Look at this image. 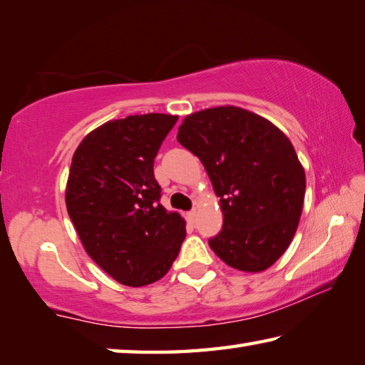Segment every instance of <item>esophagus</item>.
Masks as SVG:
<instances>
[{
    "label": "esophagus",
    "instance_id": "34e87169",
    "mask_svg": "<svg viewBox=\"0 0 365 365\" xmlns=\"http://www.w3.org/2000/svg\"><path fill=\"white\" fill-rule=\"evenodd\" d=\"M188 219H190L191 222H195V219H196V209H193V211L188 212Z\"/></svg>",
    "mask_w": 365,
    "mask_h": 365
}]
</instances>
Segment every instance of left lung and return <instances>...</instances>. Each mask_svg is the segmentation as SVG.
Segmentation results:
<instances>
[{
	"instance_id": "left-lung-1",
	"label": "left lung",
	"mask_w": 365,
	"mask_h": 365,
	"mask_svg": "<svg viewBox=\"0 0 365 365\" xmlns=\"http://www.w3.org/2000/svg\"><path fill=\"white\" fill-rule=\"evenodd\" d=\"M177 140L200 158L220 197L224 225L211 250L233 269H269L292 243L304 205L306 174L292 141L237 106L187 115Z\"/></svg>"
}]
</instances>
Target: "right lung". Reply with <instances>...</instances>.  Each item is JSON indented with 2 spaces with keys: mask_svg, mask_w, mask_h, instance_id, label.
Listing matches in <instances>:
<instances>
[{
  "mask_svg": "<svg viewBox=\"0 0 365 365\" xmlns=\"http://www.w3.org/2000/svg\"><path fill=\"white\" fill-rule=\"evenodd\" d=\"M178 117L135 114L103 123L80 141L66 185V207L85 251L122 285L145 287L168 274L187 222L159 202L154 158Z\"/></svg>",
  "mask_w": 365,
  "mask_h": 365,
  "instance_id": "obj_1",
  "label": "right lung"
}]
</instances>
